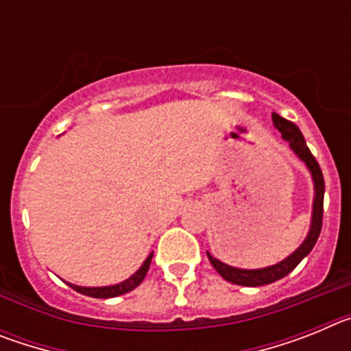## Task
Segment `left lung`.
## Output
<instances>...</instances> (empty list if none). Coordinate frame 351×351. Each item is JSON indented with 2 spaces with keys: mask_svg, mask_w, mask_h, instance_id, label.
<instances>
[{
  "mask_svg": "<svg viewBox=\"0 0 351 351\" xmlns=\"http://www.w3.org/2000/svg\"><path fill=\"white\" fill-rule=\"evenodd\" d=\"M272 123L278 130H280L281 137L290 144L291 151L306 163V167L311 172L313 182H315V200H313V216H311V226H309L308 237L304 239V243L297 247L290 256L281 260L280 263L271 265V267L263 269H237L232 265L219 262L218 258H214L207 251L209 262L213 263V267L219 272L223 280L230 281L234 285H241V287H262V285L274 283V281L281 280L285 276L290 274L293 269L302 262L304 256L309 255V251L315 247L316 241L320 237L322 232V219H324V193H325V182H324V173H322L318 161L311 154L309 147L306 145L302 133L297 128L291 121L285 119L280 114H272Z\"/></svg>",
  "mask_w": 351,
  "mask_h": 351,
  "instance_id": "obj_1",
  "label": "left lung"
}]
</instances>
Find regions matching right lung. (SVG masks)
Instances as JSON below:
<instances>
[{"label": "right lung", "instance_id": "obj_1", "mask_svg": "<svg viewBox=\"0 0 351 351\" xmlns=\"http://www.w3.org/2000/svg\"><path fill=\"white\" fill-rule=\"evenodd\" d=\"M151 260H153V253L145 258V262L142 263L141 269H138L137 272L133 276H130L128 280H125L123 283H117V285H112V287H77V285H70L71 288L75 291H79V293H82V295H88V297H95V299H110V297H117V295H123V293H128V291H132L133 288H137L138 285L144 281L145 274H147L149 271V265H151Z\"/></svg>", "mask_w": 351, "mask_h": 351}]
</instances>
